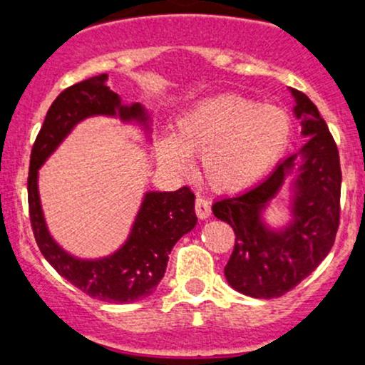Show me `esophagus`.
Returning <instances> with one entry per match:
<instances>
[{"mask_svg":"<svg viewBox=\"0 0 365 365\" xmlns=\"http://www.w3.org/2000/svg\"><path fill=\"white\" fill-rule=\"evenodd\" d=\"M195 215H197L201 220L210 218L211 204H210V201H207V199H204V197L195 199Z\"/></svg>","mask_w":365,"mask_h":365,"instance_id":"1","label":"esophagus"}]
</instances>
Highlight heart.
Instances as JSON below:
<instances>
[{
    "mask_svg": "<svg viewBox=\"0 0 365 365\" xmlns=\"http://www.w3.org/2000/svg\"><path fill=\"white\" fill-rule=\"evenodd\" d=\"M291 131L289 114L280 107L218 95L194 103L176 119L173 137L159 142V159L176 173H189L192 155L202 154L206 182L216 190H239L279 161Z\"/></svg>",
    "mask_w": 365,
    "mask_h": 365,
    "instance_id": "heart-1",
    "label": "heart"
}]
</instances>
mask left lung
I'll return each instance as SVG.
<instances>
[{
  "instance_id": "1",
  "label": "left lung",
  "mask_w": 365,
  "mask_h": 365,
  "mask_svg": "<svg viewBox=\"0 0 365 365\" xmlns=\"http://www.w3.org/2000/svg\"><path fill=\"white\" fill-rule=\"evenodd\" d=\"M294 114L302 119L308 142L277 164L258 185L213 204V213L235 232L225 277L239 293L277 298L298 286L326 258L339 227L341 168L326 121L303 91L291 90ZM302 161L297 163V159ZM298 169V172L294 170ZM297 173L294 222L284 231H270L261 210L278 193L285 176Z\"/></svg>"
}]
</instances>
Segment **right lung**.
<instances>
[{"mask_svg":"<svg viewBox=\"0 0 365 365\" xmlns=\"http://www.w3.org/2000/svg\"><path fill=\"white\" fill-rule=\"evenodd\" d=\"M107 74L88 78L66 88L53 100L31 152L27 197L34 239L48 263L91 298L131 303L154 293L166 272L168 255L176 241L197 223L194 192L189 187L175 192H147L128 241L114 255L100 259L74 258L53 241L46 228L38 192V170L79 121L90 115H119L123 121H147L140 103L123 106L118 93L107 86Z\"/></svg>","mask_w":365,"mask_h":365,"instance_id":"add662e5","label":"right lung"}]
</instances>
